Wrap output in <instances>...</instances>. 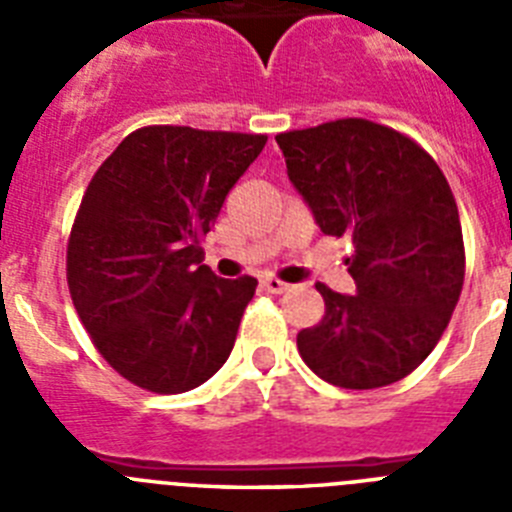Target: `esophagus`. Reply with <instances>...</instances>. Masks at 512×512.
I'll use <instances>...</instances> for the list:
<instances>
[{"label":"esophagus","instance_id":"obj_1","mask_svg":"<svg viewBox=\"0 0 512 512\" xmlns=\"http://www.w3.org/2000/svg\"><path fill=\"white\" fill-rule=\"evenodd\" d=\"M261 287H264L266 292H271V295H282V292H287L289 289V284L282 282V279H277V277H266V279H261Z\"/></svg>","mask_w":512,"mask_h":512}]
</instances>
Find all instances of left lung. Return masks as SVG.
<instances>
[{
  "label": "left lung",
  "instance_id": "8db88e82",
  "mask_svg": "<svg viewBox=\"0 0 512 512\" xmlns=\"http://www.w3.org/2000/svg\"><path fill=\"white\" fill-rule=\"evenodd\" d=\"M289 182L325 235L351 238L356 295L315 284L325 315L297 333L302 361L343 390H377L431 354L464 287V235L438 164L364 117L279 133Z\"/></svg>",
  "mask_w": 512,
  "mask_h": 512
}]
</instances>
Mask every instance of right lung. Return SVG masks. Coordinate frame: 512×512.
<instances>
[{"label":"right lung","mask_w":512,"mask_h":512,"mask_svg":"<svg viewBox=\"0 0 512 512\" xmlns=\"http://www.w3.org/2000/svg\"><path fill=\"white\" fill-rule=\"evenodd\" d=\"M266 135L148 125L104 158L66 246L71 300L102 359L156 395L228 361L256 279H217L202 238Z\"/></svg>","instance_id":"obj_1"}]
</instances>
